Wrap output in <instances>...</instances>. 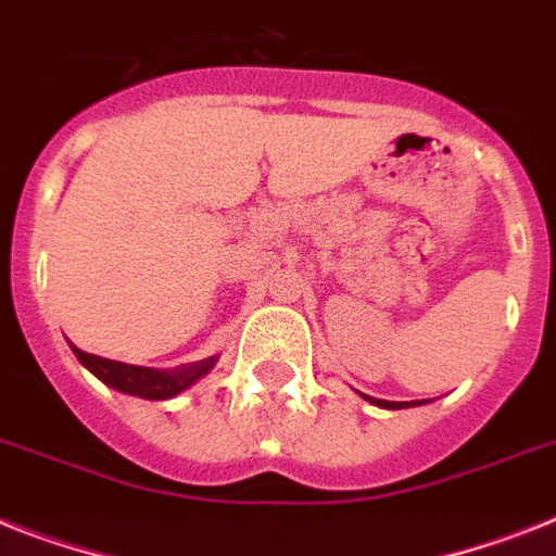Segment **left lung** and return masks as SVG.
Masks as SVG:
<instances>
[{
    "label": "left lung",
    "instance_id": "8db88e82",
    "mask_svg": "<svg viewBox=\"0 0 556 556\" xmlns=\"http://www.w3.org/2000/svg\"><path fill=\"white\" fill-rule=\"evenodd\" d=\"M364 397L369 403H375V406H380V409H409V406L429 403V401H380V397H369V394H364Z\"/></svg>",
    "mask_w": 556,
    "mask_h": 556
}]
</instances>
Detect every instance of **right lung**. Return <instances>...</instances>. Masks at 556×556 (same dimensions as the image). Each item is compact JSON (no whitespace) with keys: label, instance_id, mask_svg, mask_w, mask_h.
Listing matches in <instances>:
<instances>
[{"label":"right lung","instance_id":"add662e5","mask_svg":"<svg viewBox=\"0 0 556 556\" xmlns=\"http://www.w3.org/2000/svg\"><path fill=\"white\" fill-rule=\"evenodd\" d=\"M71 350L73 355L79 357V364L87 371H93L104 387L132 394V397H144V401H169V397H176L185 389H190L192 383H199L206 371L213 369L215 361H218V355H213L204 357V361H195V364L176 366V369H150V366H132L122 364V361H110V357L90 355V352H81L73 343Z\"/></svg>","mask_w":556,"mask_h":556}]
</instances>
